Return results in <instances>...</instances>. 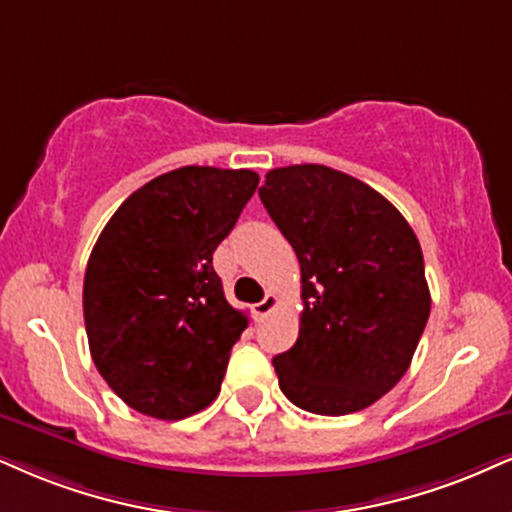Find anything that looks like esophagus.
<instances>
[{
  "label": "esophagus",
  "instance_id": "obj_1",
  "mask_svg": "<svg viewBox=\"0 0 512 512\" xmlns=\"http://www.w3.org/2000/svg\"><path fill=\"white\" fill-rule=\"evenodd\" d=\"M277 304H280V299H277L275 294H266V299L258 301V304H254V315H256V320L268 318V315L273 313L275 308H277Z\"/></svg>",
  "mask_w": 512,
  "mask_h": 512
}]
</instances>
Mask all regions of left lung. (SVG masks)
Returning <instances> with one entry per match:
<instances>
[{"instance_id":"1","label":"left lung","mask_w":512,"mask_h":512,"mask_svg":"<svg viewBox=\"0 0 512 512\" xmlns=\"http://www.w3.org/2000/svg\"><path fill=\"white\" fill-rule=\"evenodd\" d=\"M258 197L301 266L299 339L273 358L282 394L318 415L372 406L430 318L418 237L380 192L318 163L270 170Z\"/></svg>"}]
</instances>
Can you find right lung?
<instances>
[{"mask_svg": "<svg viewBox=\"0 0 512 512\" xmlns=\"http://www.w3.org/2000/svg\"><path fill=\"white\" fill-rule=\"evenodd\" d=\"M256 187L254 170H170L132 192L94 244L82 285L92 361L149 418H189L218 396L249 318L227 304L213 251Z\"/></svg>", "mask_w": 512, "mask_h": 512, "instance_id": "1", "label": "right lung"}]
</instances>
